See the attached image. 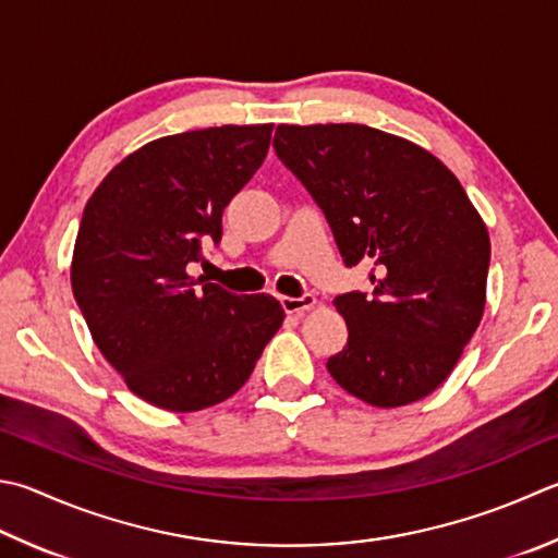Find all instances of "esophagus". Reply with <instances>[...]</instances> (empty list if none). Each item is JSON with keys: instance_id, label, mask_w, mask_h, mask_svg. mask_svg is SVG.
<instances>
[{"instance_id": "obj_1", "label": "esophagus", "mask_w": 558, "mask_h": 558, "mask_svg": "<svg viewBox=\"0 0 558 558\" xmlns=\"http://www.w3.org/2000/svg\"><path fill=\"white\" fill-rule=\"evenodd\" d=\"M281 306L283 311H287L289 315H303L306 311H311L315 303H318V299L313 296V293H303V296L293 299V296H281Z\"/></svg>"}]
</instances>
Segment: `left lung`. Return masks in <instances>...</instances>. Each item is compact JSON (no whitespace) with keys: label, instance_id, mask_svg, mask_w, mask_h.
<instances>
[{"label":"left lung","instance_id":"obj_1","mask_svg":"<svg viewBox=\"0 0 558 558\" xmlns=\"http://www.w3.org/2000/svg\"><path fill=\"white\" fill-rule=\"evenodd\" d=\"M275 150L323 208L344 265L376 267L372 296L332 301L350 338L330 376L376 408L429 396L486 308L490 238L464 186L433 153L362 123H281Z\"/></svg>","mask_w":558,"mask_h":558}]
</instances>
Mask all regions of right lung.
<instances>
[{
	"label": "right lung",
	"mask_w": 558,
	"mask_h": 558,
	"mask_svg": "<svg viewBox=\"0 0 558 558\" xmlns=\"http://www.w3.org/2000/svg\"><path fill=\"white\" fill-rule=\"evenodd\" d=\"M275 123L165 135L113 167L84 206L72 291L131 391L172 413L233 396L283 323L269 293L192 279L223 211L265 162Z\"/></svg>",
	"instance_id": "add662e5"
}]
</instances>
